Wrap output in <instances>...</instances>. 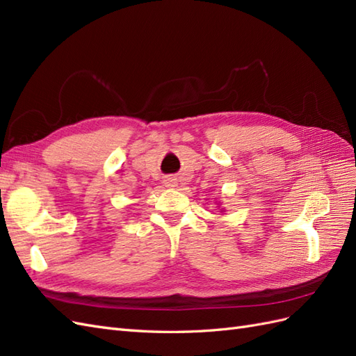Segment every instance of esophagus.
Returning a JSON list of instances; mask_svg holds the SVG:
<instances>
[{"label": "esophagus", "mask_w": 356, "mask_h": 356, "mask_svg": "<svg viewBox=\"0 0 356 356\" xmlns=\"http://www.w3.org/2000/svg\"><path fill=\"white\" fill-rule=\"evenodd\" d=\"M163 182H165L166 187H175V184H177V181H175L174 177H166Z\"/></svg>", "instance_id": "esophagus-1"}]
</instances>
